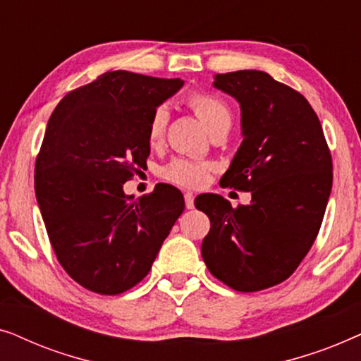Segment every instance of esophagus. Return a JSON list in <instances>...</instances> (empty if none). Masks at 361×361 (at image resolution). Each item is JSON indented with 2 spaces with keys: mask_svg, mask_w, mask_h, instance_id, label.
<instances>
[{
  "mask_svg": "<svg viewBox=\"0 0 361 361\" xmlns=\"http://www.w3.org/2000/svg\"><path fill=\"white\" fill-rule=\"evenodd\" d=\"M184 200H185L187 209H189V210L194 209V194H192V192H185Z\"/></svg>",
  "mask_w": 361,
  "mask_h": 361,
  "instance_id": "esophagus-1",
  "label": "esophagus"
}]
</instances>
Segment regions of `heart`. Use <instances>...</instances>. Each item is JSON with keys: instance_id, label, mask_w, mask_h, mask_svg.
I'll return each mask as SVG.
<instances>
[{"instance_id": "obj_1", "label": "heart", "mask_w": 361, "mask_h": 361, "mask_svg": "<svg viewBox=\"0 0 361 361\" xmlns=\"http://www.w3.org/2000/svg\"><path fill=\"white\" fill-rule=\"evenodd\" d=\"M187 105L195 111V115L200 118L204 123L207 131L214 133L221 128H228L231 125V110L221 98L212 95V93H192L187 98ZM167 120H169V113L164 106H157L149 118L147 123V141L149 145H159L164 137ZM212 171V164L200 161L190 159H174L169 162L164 169L162 176L167 180L174 182V184L184 187H200L209 177Z\"/></svg>"}]
</instances>
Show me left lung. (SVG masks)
Instances as JSON below:
<instances>
[{"label": "left lung", "mask_w": 361, "mask_h": 361, "mask_svg": "<svg viewBox=\"0 0 361 361\" xmlns=\"http://www.w3.org/2000/svg\"><path fill=\"white\" fill-rule=\"evenodd\" d=\"M214 87L240 103L243 141L220 185L251 192L236 209L204 194L210 219L202 258L216 279L240 293L283 283L309 253L332 190V156L309 102L261 71L216 73Z\"/></svg>", "instance_id": "obj_1"}]
</instances>
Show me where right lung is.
<instances>
[{"label": "right lung", "mask_w": 361, "mask_h": 361, "mask_svg": "<svg viewBox=\"0 0 361 361\" xmlns=\"http://www.w3.org/2000/svg\"><path fill=\"white\" fill-rule=\"evenodd\" d=\"M184 80L115 71L68 92L49 118L34 189L59 263L97 294L146 278L184 212L176 187L131 200L123 184L146 166L152 111Z\"/></svg>", "instance_id": "add662e5"}]
</instances>
